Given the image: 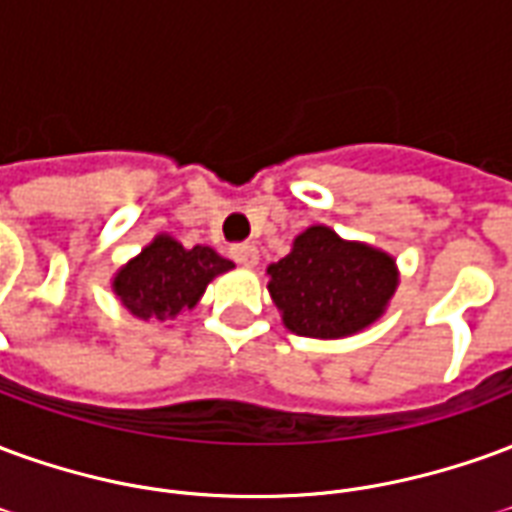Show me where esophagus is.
<instances>
[{"instance_id":"esophagus-1","label":"esophagus","mask_w":512,"mask_h":512,"mask_svg":"<svg viewBox=\"0 0 512 512\" xmlns=\"http://www.w3.org/2000/svg\"><path fill=\"white\" fill-rule=\"evenodd\" d=\"M230 255H233V260L238 263V266H257V260H260V255H257V246L255 244H235L230 246Z\"/></svg>"}]
</instances>
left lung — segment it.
Masks as SVG:
<instances>
[{
	"label": "left lung",
	"mask_w": 512,
	"mask_h": 512,
	"mask_svg": "<svg viewBox=\"0 0 512 512\" xmlns=\"http://www.w3.org/2000/svg\"><path fill=\"white\" fill-rule=\"evenodd\" d=\"M268 277V293L290 332L321 340L370 326L397 288L392 257L343 241L321 224L304 230L290 255L268 266Z\"/></svg>",
	"instance_id": "left-lung-1"
}]
</instances>
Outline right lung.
<instances>
[{
    "mask_svg": "<svg viewBox=\"0 0 512 512\" xmlns=\"http://www.w3.org/2000/svg\"><path fill=\"white\" fill-rule=\"evenodd\" d=\"M230 268L233 263L216 255L211 246L183 249L175 238L158 235L117 274L115 293L128 312L142 321L178 318L200 301L216 274Z\"/></svg>",
    "mask_w": 512,
    "mask_h": 512,
    "instance_id": "right-lung-1",
    "label": "right lung"
}]
</instances>
